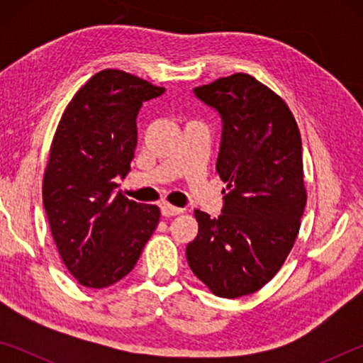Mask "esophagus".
<instances>
[{
	"label": "esophagus",
	"instance_id": "obj_1",
	"mask_svg": "<svg viewBox=\"0 0 363 363\" xmlns=\"http://www.w3.org/2000/svg\"><path fill=\"white\" fill-rule=\"evenodd\" d=\"M182 213V208H177L173 206L169 203H163L162 205V214L164 218H171V216H176V214H181Z\"/></svg>",
	"mask_w": 363,
	"mask_h": 363
}]
</instances>
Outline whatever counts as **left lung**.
Here are the masks:
<instances>
[{
	"label": "left lung",
	"mask_w": 363,
	"mask_h": 363,
	"mask_svg": "<svg viewBox=\"0 0 363 363\" xmlns=\"http://www.w3.org/2000/svg\"><path fill=\"white\" fill-rule=\"evenodd\" d=\"M194 93L223 118L216 171L227 194L220 216L195 211L187 262L216 296H247L275 277L296 242L307 201L299 128L286 102L247 73Z\"/></svg>",
	"instance_id": "1"
}]
</instances>
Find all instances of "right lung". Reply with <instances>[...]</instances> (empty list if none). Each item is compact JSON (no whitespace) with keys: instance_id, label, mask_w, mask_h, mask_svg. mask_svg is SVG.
I'll return each mask as SVG.
<instances>
[{"instance_id":"1","label":"right lung","mask_w":363,"mask_h":363,"mask_svg":"<svg viewBox=\"0 0 363 363\" xmlns=\"http://www.w3.org/2000/svg\"><path fill=\"white\" fill-rule=\"evenodd\" d=\"M164 88L116 69L91 77L65 107L43 177V205L60 259L86 288L116 284L136 266L160 208L116 192L138 144L143 102Z\"/></svg>"}]
</instances>
